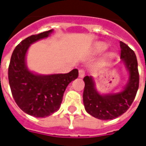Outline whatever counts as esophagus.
Wrapping results in <instances>:
<instances>
[{
  "instance_id": "obj_1",
  "label": "esophagus",
  "mask_w": 146,
  "mask_h": 146,
  "mask_svg": "<svg viewBox=\"0 0 146 146\" xmlns=\"http://www.w3.org/2000/svg\"><path fill=\"white\" fill-rule=\"evenodd\" d=\"M85 75V73H84V71L83 70H79V77L80 78H83L84 76Z\"/></svg>"
}]
</instances>
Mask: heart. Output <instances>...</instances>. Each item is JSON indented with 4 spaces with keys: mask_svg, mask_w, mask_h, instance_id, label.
Returning a JSON list of instances; mask_svg holds the SVG:
<instances>
[{
    "mask_svg": "<svg viewBox=\"0 0 146 146\" xmlns=\"http://www.w3.org/2000/svg\"><path fill=\"white\" fill-rule=\"evenodd\" d=\"M107 48H108V46L106 43H103V42H99V43H98L97 44L95 45V53H97V54H100V53L104 52Z\"/></svg>",
    "mask_w": 146,
    "mask_h": 146,
    "instance_id": "heart-1",
    "label": "heart"
}]
</instances>
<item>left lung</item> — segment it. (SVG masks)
<instances>
[{
    "label": "left lung",
    "instance_id": "left-lung-1",
    "mask_svg": "<svg viewBox=\"0 0 146 146\" xmlns=\"http://www.w3.org/2000/svg\"><path fill=\"white\" fill-rule=\"evenodd\" d=\"M121 49L120 64L127 73V80L120 91L102 94L96 88L94 77L86 76L83 101L87 113L102 120L113 119L121 116L131 106L138 92L139 75L138 62L134 51L123 42H119Z\"/></svg>",
    "mask_w": 146,
    "mask_h": 146
}]
</instances>
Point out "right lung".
I'll use <instances>...</instances> for the list:
<instances>
[{
    "instance_id": "right-lung-1",
    "label": "right lung",
    "mask_w": 146,
    "mask_h": 146,
    "mask_svg": "<svg viewBox=\"0 0 146 146\" xmlns=\"http://www.w3.org/2000/svg\"><path fill=\"white\" fill-rule=\"evenodd\" d=\"M53 31L32 35L21 41L13 51L8 67V81L15 101L24 113L34 117H47L59 110L67 86L78 76L76 69L68 73L39 74L27 66L30 45L48 37Z\"/></svg>"
}]
</instances>
